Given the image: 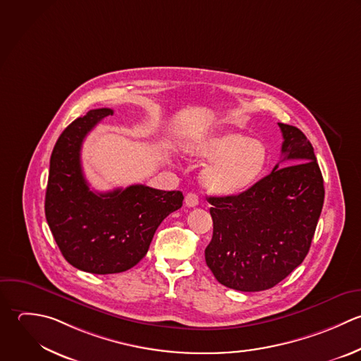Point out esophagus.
<instances>
[{
  "mask_svg": "<svg viewBox=\"0 0 361 361\" xmlns=\"http://www.w3.org/2000/svg\"><path fill=\"white\" fill-rule=\"evenodd\" d=\"M198 204H200V198H198L197 194L188 192V194L185 195V205H187V207L192 208V207H197Z\"/></svg>",
  "mask_w": 361,
  "mask_h": 361,
  "instance_id": "1",
  "label": "esophagus"
}]
</instances>
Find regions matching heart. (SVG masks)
Segmentation results:
<instances>
[{"instance_id": "b5f03b06", "label": "heart", "mask_w": 361, "mask_h": 361, "mask_svg": "<svg viewBox=\"0 0 361 361\" xmlns=\"http://www.w3.org/2000/svg\"><path fill=\"white\" fill-rule=\"evenodd\" d=\"M185 152L198 161H209L202 170V184L219 197H235L250 190L269 163L266 143L240 132H224L195 140Z\"/></svg>"}]
</instances>
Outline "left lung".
<instances>
[{"mask_svg": "<svg viewBox=\"0 0 361 361\" xmlns=\"http://www.w3.org/2000/svg\"><path fill=\"white\" fill-rule=\"evenodd\" d=\"M279 126L283 159L273 171L240 195L208 198L214 233L205 262L232 290L264 291L291 274L307 257L322 212L324 178L311 142L295 126Z\"/></svg>", "mask_w": 361, "mask_h": 361, "instance_id": "8db88e82", "label": "left lung"}]
</instances>
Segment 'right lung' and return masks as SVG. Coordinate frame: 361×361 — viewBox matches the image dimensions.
<instances>
[{"mask_svg": "<svg viewBox=\"0 0 361 361\" xmlns=\"http://www.w3.org/2000/svg\"><path fill=\"white\" fill-rule=\"evenodd\" d=\"M109 108L91 109L59 136L51 156L44 214L63 257L92 274H115L136 266L147 253L156 229L183 205L181 191L142 184L95 192L81 169V145Z\"/></svg>", "mask_w": 361, "mask_h": 361, "instance_id": "right-lung-1", "label": "right lung"}]
</instances>
